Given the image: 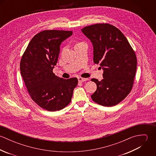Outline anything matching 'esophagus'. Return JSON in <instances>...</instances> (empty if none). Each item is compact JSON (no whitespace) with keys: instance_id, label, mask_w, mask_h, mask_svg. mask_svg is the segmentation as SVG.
I'll return each instance as SVG.
<instances>
[{"instance_id":"34e87169","label":"esophagus","mask_w":156,"mask_h":156,"mask_svg":"<svg viewBox=\"0 0 156 156\" xmlns=\"http://www.w3.org/2000/svg\"><path fill=\"white\" fill-rule=\"evenodd\" d=\"M88 79L87 78H82V77H78V80L79 82H85L87 80H88Z\"/></svg>"}]
</instances>
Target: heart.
<instances>
[{
  "mask_svg": "<svg viewBox=\"0 0 156 156\" xmlns=\"http://www.w3.org/2000/svg\"><path fill=\"white\" fill-rule=\"evenodd\" d=\"M80 43H77V44H80Z\"/></svg>",
  "mask_w": 156,
  "mask_h": 156,
  "instance_id": "1",
  "label": "heart"
}]
</instances>
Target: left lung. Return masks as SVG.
<instances>
[{"label": "left lung", "instance_id": "8db88e82", "mask_svg": "<svg viewBox=\"0 0 156 156\" xmlns=\"http://www.w3.org/2000/svg\"><path fill=\"white\" fill-rule=\"evenodd\" d=\"M82 32L93 45L94 64H100L104 70L101 81L91 79L97 85L91 98L103 106H115L132 89L137 67L135 52L120 30L111 24L90 25Z\"/></svg>", "mask_w": 156, "mask_h": 156}]
</instances>
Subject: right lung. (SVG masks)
Masks as SVG:
<instances>
[{"label": "right lung", "instance_id": "right-lung-1", "mask_svg": "<svg viewBox=\"0 0 156 156\" xmlns=\"http://www.w3.org/2000/svg\"><path fill=\"white\" fill-rule=\"evenodd\" d=\"M72 31L45 30L30 40L20 61V72L32 100L48 111H57L71 102L76 77L64 79L53 73L58 61L60 45Z\"/></svg>", "mask_w": 156, "mask_h": 156}]
</instances>
